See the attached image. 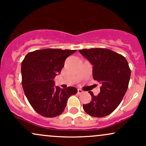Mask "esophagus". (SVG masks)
Here are the masks:
<instances>
[{
	"instance_id": "esophagus-1",
	"label": "esophagus",
	"mask_w": 146,
	"mask_h": 146,
	"mask_svg": "<svg viewBox=\"0 0 146 146\" xmlns=\"http://www.w3.org/2000/svg\"><path fill=\"white\" fill-rule=\"evenodd\" d=\"M78 94H82V93H84V91L82 89H80V88H78Z\"/></svg>"
}]
</instances>
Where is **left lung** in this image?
<instances>
[{"mask_svg": "<svg viewBox=\"0 0 146 146\" xmlns=\"http://www.w3.org/2000/svg\"><path fill=\"white\" fill-rule=\"evenodd\" d=\"M79 51L93 64V79L102 84L97 96L88 91L91 101L83 105L84 110L92 117L107 116L119 105L128 89L131 73L128 62L122 55L108 48H84Z\"/></svg>", "mask_w": 146, "mask_h": 146, "instance_id": "left-lung-1", "label": "left lung"}]
</instances>
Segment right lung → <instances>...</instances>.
I'll list each match as a JSON object with an SVG mask.
<instances>
[{
    "instance_id": "add662e5",
    "label": "right lung",
    "mask_w": 146,
    "mask_h": 146,
    "mask_svg": "<svg viewBox=\"0 0 146 146\" xmlns=\"http://www.w3.org/2000/svg\"><path fill=\"white\" fill-rule=\"evenodd\" d=\"M76 50L45 48L30 52L22 62V85L33 108L44 117L63 113L69 97L78 93L75 87L55 86L53 79L60 73L64 61Z\"/></svg>"
}]
</instances>
